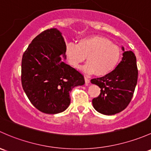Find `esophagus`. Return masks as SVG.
I'll list each match as a JSON object with an SVG mask.
<instances>
[{"mask_svg": "<svg viewBox=\"0 0 151 151\" xmlns=\"http://www.w3.org/2000/svg\"><path fill=\"white\" fill-rule=\"evenodd\" d=\"M85 84H86V85H88L90 82V79H88V77H85Z\"/></svg>", "mask_w": 151, "mask_h": 151, "instance_id": "1", "label": "esophagus"}]
</instances>
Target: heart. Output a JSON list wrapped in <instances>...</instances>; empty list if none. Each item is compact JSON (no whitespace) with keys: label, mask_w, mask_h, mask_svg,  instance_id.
Returning <instances> with one entry per match:
<instances>
[{"label":"heart","mask_w":151,"mask_h":151,"mask_svg":"<svg viewBox=\"0 0 151 151\" xmlns=\"http://www.w3.org/2000/svg\"><path fill=\"white\" fill-rule=\"evenodd\" d=\"M68 63L78 68L85 61V71L104 76L113 71L119 61L121 50L109 40L98 35L82 38L77 44L69 43L65 50Z\"/></svg>","instance_id":"b5f03b06"}]
</instances>
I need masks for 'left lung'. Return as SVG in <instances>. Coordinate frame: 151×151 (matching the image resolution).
Wrapping results in <instances>:
<instances>
[{"mask_svg": "<svg viewBox=\"0 0 151 151\" xmlns=\"http://www.w3.org/2000/svg\"><path fill=\"white\" fill-rule=\"evenodd\" d=\"M121 62L104 77L92 79L91 83L101 88V93L93 99V106L99 113L114 115L124 110L131 101L137 82L136 56L132 51H124Z\"/></svg>", "mask_w": 151, "mask_h": 151, "instance_id": "obj_1", "label": "left lung"}]
</instances>
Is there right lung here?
<instances>
[{"instance_id": "1", "label": "right lung", "mask_w": 151, "mask_h": 151, "mask_svg": "<svg viewBox=\"0 0 151 151\" xmlns=\"http://www.w3.org/2000/svg\"><path fill=\"white\" fill-rule=\"evenodd\" d=\"M66 47L61 32L47 29L33 39L22 56V88L42 113L63 112L70 104L71 90L85 84L84 76L62 59Z\"/></svg>"}]
</instances>
